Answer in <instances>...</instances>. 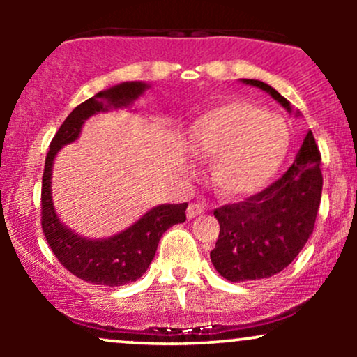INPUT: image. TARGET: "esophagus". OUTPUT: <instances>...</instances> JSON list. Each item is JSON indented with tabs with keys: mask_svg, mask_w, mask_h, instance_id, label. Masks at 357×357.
Segmentation results:
<instances>
[{
	"mask_svg": "<svg viewBox=\"0 0 357 357\" xmlns=\"http://www.w3.org/2000/svg\"><path fill=\"white\" fill-rule=\"evenodd\" d=\"M204 213V204H202V203H198V202H192V203H190L188 204V210H186V216L188 218H196V216H199V215H203Z\"/></svg>",
	"mask_w": 357,
	"mask_h": 357,
	"instance_id": "obj_1",
	"label": "esophagus"
}]
</instances>
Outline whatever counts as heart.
Segmentation results:
<instances>
[{"mask_svg": "<svg viewBox=\"0 0 357 357\" xmlns=\"http://www.w3.org/2000/svg\"><path fill=\"white\" fill-rule=\"evenodd\" d=\"M188 147L213 165V184L227 198H245L273 178L289 147V129L275 114L248 100H228L199 116Z\"/></svg>", "mask_w": 357, "mask_h": 357, "instance_id": "obj_1", "label": "heart"}]
</instances>
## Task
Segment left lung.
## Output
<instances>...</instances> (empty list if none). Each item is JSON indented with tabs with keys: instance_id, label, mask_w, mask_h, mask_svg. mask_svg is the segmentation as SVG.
Wrapping results in <instances>:
<instances>
[{
	"instance_id": "1",
	"label": "left lung",
	"mask_w": 357,
	"mask_h": 357,
	"mask_svg": "<svg viewBox=\"0 0 357 357\" xmlns=\"http://www.w3.org/2000/svg\"><path fill=\"white\" fill-rule=\"evenodd\" d=\"M268 92L287 110L290 104L260 80H243ZM321 151L307 132L294 165L245 202L215 210L220 235L210 257L230 282L260 280L282 272L312 235L322 196Z\"/></svg>"
}]
</instances>
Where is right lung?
<instances>
[{
	"mask_svg": "<svg viewBox=\"0 0 357 357\" xmlns=\"http://www.w3.org/2000/svg\"><path fill=\"white\" fill-rule=\"evenodd\" d=\"M147 85L126 82L96 93L68 114L50 142L42 178V230L53 255L68 272L90 284L121 287L142 277L158 250L165 231L186 220L188 203L161 204L147 211L137 223L107 240H85L65 228L52 204V165L61 146L79 137L82 124L92 114L105 112L110 105L121 107L136 100Z\"/></svg>",
	"mask_w": 357,
	"mask_h": 357,
	"instance_id": "right-lung-1",
	"label": "right lung"
}]
</instances>
